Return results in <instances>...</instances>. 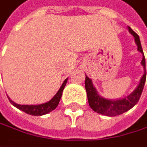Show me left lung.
<instances>
[{
	"label": "left lung",
	"mask_w": 147,
	"mask_h": 147,
	"mask_svg": "<svg viewBox=\"0 0 147 147\" xmlns=\"http://www.w3.org/2000/svg\"><path fill=\"white\" fill-rule=\"evenodd\" d=\"M129 32L132 34L135 38L136 44L137 45V49L143 55V58L141 60V65L144 67V74L142 77L140 78V83L138 87H136L132 93H130L126 98H124L122 99L119 100H109L106 98H102L100 95L98 93L96 88L93 87L92 80L86 76V80H85V87L87 91V100L89 106L91 109L97 112V113L102 114V115H107V116H116L119 115L121 113H125L130 109H132L140 99V95L142 93L144 85L146 82V60L144 56V53L142 50V47L140 45V40L138 34L135 33L129 27H128Z\"/></svg>",
	"instance_id": "8db88e82"
}]
</instances>
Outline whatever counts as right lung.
<instances>
[{
  "instance_id": "add662e5",
  "label": "right lung",
  "mask_w": 147,
  "mask_h": 147,
  "mask_svg": "<svg viewBox=\"0 0 147 147\" xmlns=\"http://www.w3.org/2000/svg\"><path fill=\"white\" fill-rule=\"evenodd\" d=\"M66 82H67V79H65L64 81L62 86L60 87L57 93L53 97V98L45 103H42L39 105H20V104H18V103L14 102L13 101L11 100L9 98V97H8V99L13 106H15L16 108H18V109L25 112L26 113L34 115V116H41V115L46 114V113L53 111L54 109H55V108L58 106V104L60 102V98H61L63 90L66 85Z\"/></svg>"
}]
</instances>
